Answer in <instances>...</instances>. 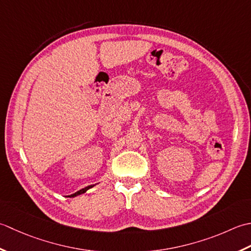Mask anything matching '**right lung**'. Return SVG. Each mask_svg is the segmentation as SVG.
<instances>
[{
  "label": "right lung",
  "instance_id": "add662e5",
  "mask_svg": "<svg viewBox=\"0 0 251 251\" xmlns=\"http://www.w3.org/2000/svg\"><path fill=\"white\" fill-rule=\"evenodd\" d=\"M94 185H89V186H86V187H84V188H82V190H80V191H78V192H75V194H73V195H70L69 197H75V196H78V195H81V194H83V193H85L86 191L89 190V188H91V187H93Z\"/></svg>",
  "mask_w": 251,
  "mask_h": 251
}]
</instances>
